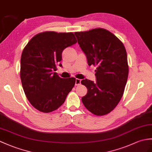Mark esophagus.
<instances>
[{
  "instance_id": "34e87169",
  "label": "esophagus",
  "mask_w": 152,
  "mask_h": 152,
  "mask_svg": "<svg viewBox=\"0 0 152 152\" xmlns=\"http://www.w3.org/2000/svg\"><path fill=\"white\" fill-rule=\"evenodd\" d=\"M81 83V80L80 79H76V82H75V86H79Z\"/></svg>"
}]
</instances>
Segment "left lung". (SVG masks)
<instances>
[{"label": "left lung", "mask_w": 152, "mask_h": 152, "mask_svg": "<svg viewBox=\"0 0 152 152\" xmlns=\"http://www.w3.org/2000/svg\"><path fill=\"white\" fill-rule=\"evenodd\" d=\"M86 54L88 65H97L96 81H81L87 88L82 98L83 105L92 113L101 116L110 113L124 93L129 68L124 45L114 34L103 28L75 33Z\"/></svg>", "instance_id": "8db88e82"}]
</instances>
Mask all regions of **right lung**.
Wrapping results in <instances>:
<instances>
[{
  "label": "right lung",
  "instance_id": "right-lung-1",
  "mask_svg": "<svg viewBox=\"0 0 152 152\" xmlns=\"http://www.w3.org/2000/svg\"><path fill=\"white\" fill-rule=\"evenodd\" d=\"M75 34L45 31L31 39L20 58V80L26 98L37 110L49 113L64 103L76 79L60 77L55 71L63 50L75 45Z\"/></svg>",
  "mask_w": 152,
  "mask_h": 152
}]
</instances>
